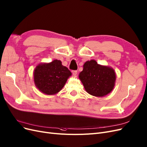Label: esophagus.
Instances as JSON below:
<instances>
[{
  "mask_svg": "<svg viewBox=\"0 0 147 147\" xmlns=\"http://www.w3.org/2000/svg\"><path fill=\"white\" fill-rule=\"evenodd\" d=\"M72 73L74 75H76L77 74V70H72Z\"/></svg>",
  "mask_w": 147,
  "mask_h": 147,
  "instance_id": "esophagus-1",
  "label": "esophagus"
}]
</instances>
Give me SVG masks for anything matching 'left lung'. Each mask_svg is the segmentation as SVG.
<instances>
[{
	"label": "left lung",
	"mask_w": 147,
	"mask_h": 147,
	"mask_svg": "<svg viewBox=\"0 0 147 147\" xmlns=\"http://www.w3.org/2000/svg\"><path fill=\"white\" fill-rule=\"evenodd\" d=\"M79 78L86 92L96 97H103L110 93L114 88L116 78L112 68L101 65L95 60L84 63Z\"/></svg>",
	"instance_id": "left-lung-1"
}]
</instances>
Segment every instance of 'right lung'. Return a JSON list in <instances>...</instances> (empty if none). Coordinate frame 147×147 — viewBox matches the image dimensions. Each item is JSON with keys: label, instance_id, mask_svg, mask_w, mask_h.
Returning <instances> with one entry per match:
<instances>
[{"label": "right lung", "instance_id": "1", "mask_svg": "<svg viewBox=\"0 0 147 147\" xmlns=\"http://www.w3.org/2000/svg\"><path fill=\"white\" fill-rule=\"evenodd\" d=\"M71 74L61 61L55 59L48 64H39L34 71V81L42 93L53 95L61 90Z\"/></svg>", "mask_w": 147, "mask_h": 147}]
</instances>
